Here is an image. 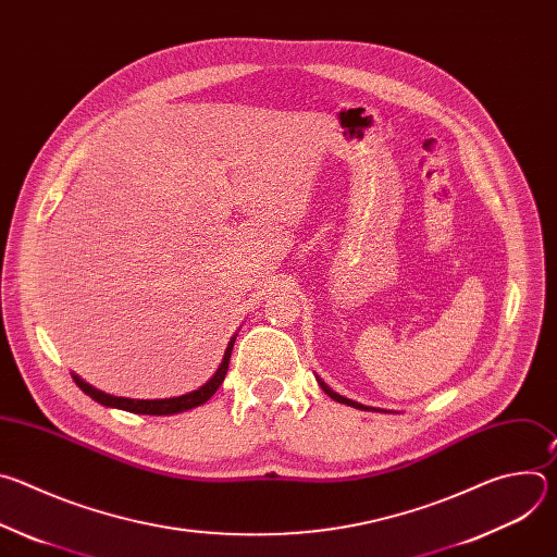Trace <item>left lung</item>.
I'll list each match as a JSON object with an SVG mask.
<instances>
[{"instance_id": "8db88e82", "label": "left lung", "mask_w": 557, "mask_h": 557, "mask_svg": "<svg viewBox=\"0 0 557 557\" xmlns=\"http://www.w3.org/2000/svg\"><path fill=\"white\" fill-rule=\"evenodd\" d=\"M317 381H320V385H322V389L331 396V399H335V401H339V404H344V406H350V408H357V410H374V408H368V406H361V404H357V401H350V399H346V396H342V394H337V392H333L322 379H317ZM374 412H381V410H374Z\"/></svg>"}]
</instances>
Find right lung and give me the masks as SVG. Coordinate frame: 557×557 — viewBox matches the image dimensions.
Listing matches in <instances>:
<instances>
[{"label":"right lung","mask_w":557,"mask_h":557,"mask_svg":"<svg viewBox=\"0 0 557 557\" xmlns=\"http://www.w3.org/2000/svg\"><path fill=\"white\" fill-rule=\"evenodd\" d=\"M233 342H235V337L228 342L220 368L215 370V374H213L205 385H200L198 389H194V392H189V394L174 396V399H151V401H149V399H123V396H112V394H106V392L92 387L90 383H86L84 379H78L76 374H72V379H74V383H76L78 387H82V389L90 396V399H95L97 404H101V406H106V408H119V410H125V412L151 414V417L178 414V412H185V410H191V408L202 406L205 401H209L211 396L215 394V389L220 387V383L224 381V374H226V370H228V359H231Z\"/></svg>","instance_id":"1"}]
</instances>
